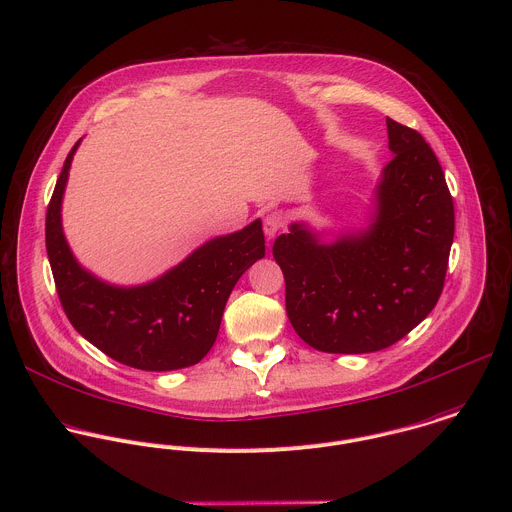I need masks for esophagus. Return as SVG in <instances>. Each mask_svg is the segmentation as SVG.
Returning <instances> with one entry per match:
<instances>
[{
    "instance_id": "34e87169",
    "label": "esophagus",
    "mask_w": 512,
    "mask_h": 512,
    "mask_svg": "<svg viewBox=\"0 0 512 512\" xmlns=\"http://www.w3.org/2000/svg\"><path fill=\"white\" fill-rule=\"evenodd\" d=\"M286 224V216L282 212H272L264 218V234L268 238H274Z\"/></svg>"
}]
</instances>
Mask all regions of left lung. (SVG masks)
<instances>
[{
    "label": "left lung",
    "instance_id": "8db88e82",
    "mask_svg": "<svg viewBox=\"0 0 512 512\" xmlns=\"http://www.w3.org/2000/svg\"><path fill=\"white\" fill-rule=\"evenodd\" d=\"M392 158L364 230L322 244L290 224L272 254L284 272L286 312L312 348L364 354L392 346L436 306L454 238L444 172L424 138L386 118Z\"/></svg>",
    "mask_w": 512,
    "mask_h": 512
}]
</instances>
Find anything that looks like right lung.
<instances>
[{"instance_id":"1","label":"right lung","mask_w":512,"mask_h":512,"mask_svg":"<svg viewBox=\"0 0 512 512\" xmlns=\"http://www.w3.org/2000/svg\"><path fill=\"white\" fill-rule=\"evenodd\" d=\"M80 142L68 154L46 214V248L72 326L110 358L152 372L198 364L214 346L240 276L264 258L262 222L212 238L142 286H114L82 268L62 230V200Z\"/></svg>"}]
</instances>
